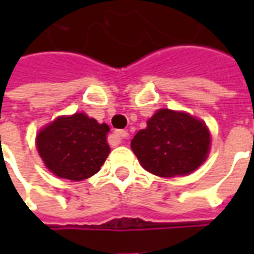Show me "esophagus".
<instances>
[{
  "label": "esophagus",
  "mask_w": 254,
  "mask_h": 254,
  "mask_svg": "<svg viewBox=\"0 0 254 254\" xmlns=\"http://www.w3.org/2000/svg\"><path fill=\"white\" fill-rule=\"evenodd\" d=\"M127 136H129V133H127V130H117V132L114 133V137H116V140L118 143L124 141V138H127Z\"/></svg>",
  "instance_id": "34e87169"
}]
</instances>
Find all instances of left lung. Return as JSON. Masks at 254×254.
<instances>
[{"label":"left lung","mask_w":254,"mask_h":254,"mask_svg":"<svg viewBox=\"0 0 254 254\" xmlns=\"http://www.w3.org/2000/svg\"><path fill=\"white\" fill-rule=\"evenodd\" d=\"M211 134L207 125L182 111L160 109L138 130L130 147L144 169L155 176H188L205 162Z\"/></svg>","instance_id":"1"}]
</instances>
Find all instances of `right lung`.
I'll return each instance as SVG.
<instances>
[{"label":"right lung","mask_w":254,"mask_h":254,"mask_svg":"<svg viewBox=\"0 0 254 254\" xmlns=\"http://www.w3.org/2000/svg\"><path fill=\"white\" fill-rule=\"evenodd\" d=\"M109 130L84 113L58 117L38 133L36 148L53 174L83 181L96 174L110 154Z\"/></svg>","instance_id":"1"}]
</instances>
